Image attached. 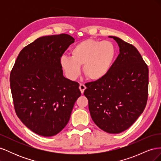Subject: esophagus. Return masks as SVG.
<instances>
[{
  "mask_svg": "<svg viewBox=\"0 0 161 161\" xmlns=\"http://www.w3.org/2000/svg\"><path fill=\"white\" fill-rule=\"evenodd\" d=\"M79 89H80V92H81V93H82V94H83V92H84L85 90L86 89V86H85V85H83V84H80V86H79Z\"/></svg>",
  "mask_w": 161,
  "mask_h": 161,
  "instance_id": "1",
  "label": "esophagus"
}]
</instances>
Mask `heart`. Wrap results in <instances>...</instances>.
Listing matches in <instances>:
<instances>
[{
  "label": "heart",
  "mask_w": 161,
  "mask_h": 161,
  "mask_svg": "<svg viewBox=\"0 0 161 161\" xmlns=\"http://www.w3.org/2000/svg\"><path fill=\"white\" fill-rule=\"evenodd\" d=\"M71 56L60 58V65L67 78L75 80L80 74V66L85 75L92 81H98L108 75L115 61L116 50L109 41L87 39L73 46Z\"/></svg>",
  "instance_id": "b5f03b06"
}]
</instances>
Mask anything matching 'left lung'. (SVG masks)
I'll list each match as a JSON object with an SVG mask.
<instances>
[{
    "mask_svg": "<svg viewBox=\"0 0 161 161\" xmlns=\"http://www.w3.org/2000/svg\"><path fill=\"white\" fill-rule=\"evenodd\" d=\"M118 43L119 53L103 79L85 84L92 121L110 134L129 128L142 114L148 99V69L136 48L121 39L109 36Z\"/></svg>",
    "mask_w": 161,
    "mask_h": 161,
    "instance_id": "8db88e82",
    "label": "left lung"
}]
</instances>
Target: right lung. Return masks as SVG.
<instances>
[{
	"mask_svg": "<svg viewBox=\"0 0 161 161\" xmlns=\"http://www.w3.org/2000/svg\"><path fill=\"white\" fill-rule=\"evenodd\" d=\"M75 39L68 34L43 36L19 53L11 72L15 112L23 124L45 137L67 125L80 96L79 84L63 76L60 58Z\"/></svg>",
	"mask_w": 161,
	"mask_h": 161,
	"instance_id": "obj_1",
	"label": "right lung"
}]
</instances>
